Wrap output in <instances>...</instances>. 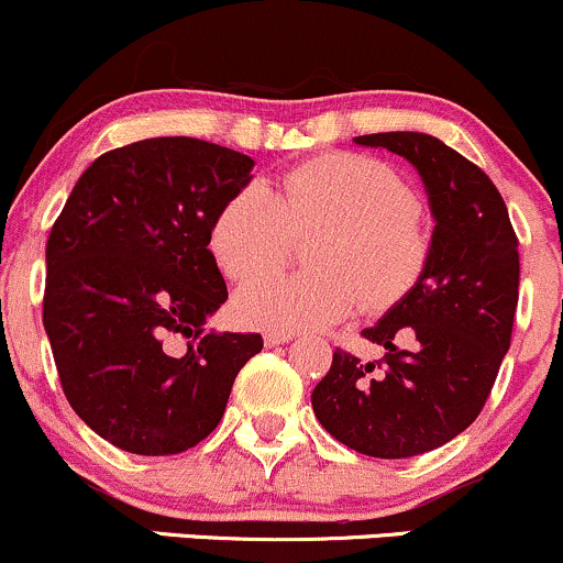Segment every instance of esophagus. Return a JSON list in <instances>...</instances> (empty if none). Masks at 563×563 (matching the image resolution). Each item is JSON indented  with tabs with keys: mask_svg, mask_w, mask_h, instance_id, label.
Masks as SVG:
<instances>
[{
	"mask_svg": "<svg viewBox=\"0 0 563 563\" xmlns=\"http://www.w3.org/2000/svg\"><path fill=\"white\" fill-rule=\"evenodd\" d=\"M294 339V333L291 331H283V329H272V331H267L264 333V342L267 344H272V347H275V344H288Z\"/></svg>",
	"mask_w": 563,
	"mask_h": 563,
	"instance_id": "34e87169",
	"label": "esophagus"
}]
</instances>
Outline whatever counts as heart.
Segmentation results:
<instances>
[{"instance_id":"obj_1","label":"heart","mask_w":563,"mask_h":563,"mask_svg":"<svg viewBox=\"0 0 563 563\" xmlns=\"http://www.w3.org/2000/svg\"><path fill=\"white\" fill-rule=\"evenodd\" d=\"M308 241L305 276H267L292 238ZM221 272L245 283L234 312L253 325L323 329L357 307L379 312L404 299L430 258V234L413 189L382 159L325 152L291 165L272 184L234 189L211 221Z\"/></svg>"}]
</instances>
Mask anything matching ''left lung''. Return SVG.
Returning <instances> with one entry per match:
<instances>
[{"label": "left lung", "mask_w": 563, "mask_h": 563, "mask_svg": "<svg viewBox=\"0 0 563 563\" xmlns=\"http://www.w3.org/2000/svg\"><path fill=\"white\" fill-rule=\"evenodd\" d=\"M355 144L409 159L435 230L417 286L363 331L385 357L361 361L336 347L312 411L344 446L404 460L449 443L484 409L516 320L518 238L492 178L443 141L404 131Z\"/></svg>", "instance_id": "1"}]
</instances>
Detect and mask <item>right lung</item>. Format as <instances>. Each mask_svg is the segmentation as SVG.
I'll list each match as a JSON object with an SVG mask.
<instances>
[{
	"label": "right lung",
	"instance_id": "obj_1",
	"mask_svg": "<svg viewBox=\"0 0 563 563\" xmlns=\"http://www.w3.org/2000/svg\"><path fill=\"white\" fill-rule=\"evenodd\" d=\"M251 168L211 141H135L101 154L55 219L42 323L66 400L122 452L197 446L264 347L262 333L206 331L227 301L211 221Z\"/></svg>",
	"mask_w": 563,
	"mask_h": 563
}]
</instances>
